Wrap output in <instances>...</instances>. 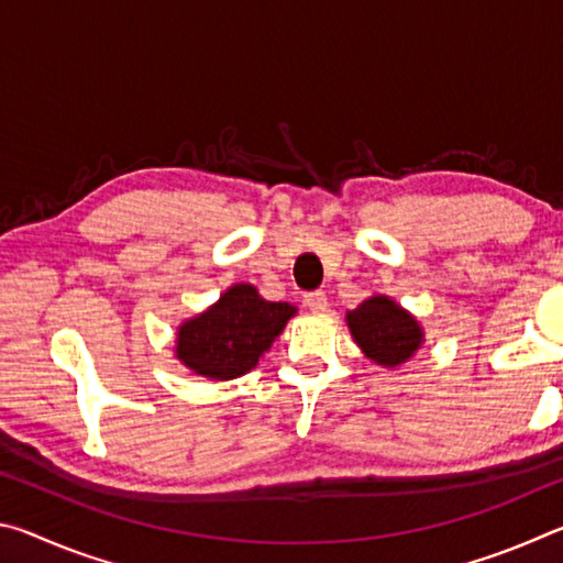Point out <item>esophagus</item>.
<instances>
[{"mask_svg":"<svg viewBox=\"0 0 563 563\" xmlns=\"http://www.w3.org/2000/svg\"><path fill=\"white\" fill-rule=\"evenodd\" d=\"M305 305H308L312 312H325L328 310V295L322 290L308 292V295H305Z\"/></svg>","mask_w":563,"mask_h":563,"instance_id":"obj_1","label":"esophagus"}]
</instances>
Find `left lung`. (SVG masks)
<instances>
[{
	"label": "left lung",
	"mask_w": 563,
	"mask_h": 563,
	"mask_svg": "<svg viewBox=\"0 0 563 563\" xmlns=\"http://www.w3.org/2000/svg\"><path fill=\"white\" fill-rule=\"evenodd\" d=\"M345 322L357 347L379 367L405 365L424 345L419 320L389 295H369L355 310H347Z\"/></svg>",
	"instance_id": "left-lung-1"
}]
</instances>
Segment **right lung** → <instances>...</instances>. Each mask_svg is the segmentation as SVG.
<instances>
[{"label":"right lung","instance_id":"1","mask_svg":"<svg viewBox=\"0 0 563 563\" xmlns=\"http://www.w3.org/2000/svg\"><path fill=\"white\" fill-rule=\"evenodd\" d=\"M298 312L290 302H271L251 283H235L211 308L176 330V360L194 375L235 379L258 365L273 340Z\"/></svg>","mask_w":563,"mask_h":563}]
</instances>
